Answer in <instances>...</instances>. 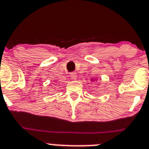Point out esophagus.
Segmentation results:
<instances>
[{
    "label": "esophagus",
    "instance_id": "34e87169",
    "mask_svg": "<svg viewBox=\"0 0 149 149\" xmlns=\"http://www.w3.org/2000/svg\"><path fill=\"white\" fill-rule=\"evenodd\" d=\"M70 77L72 79H76L77 78V72H71L70 73Z\"/></svg>",
    "mask_w": 149,
    "mask_h": 149
}]
</instances>
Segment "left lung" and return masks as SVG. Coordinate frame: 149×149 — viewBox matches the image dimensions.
I'll return each mask as SVG.
<instances>
[{"instance_id": "obj_1", "label": "left lung", "mask_w": 149, "mask_h": 149, "mask_svg": "<svg viewBox=\"0 0 149 149\" xmlns=\"http://www.w3.org/2000/svg\"><path fill=\"white\" fill-rule=\"evenodd\" d=\"M92 81H93V79H92Z\"/></svg>"}]
</instances>
